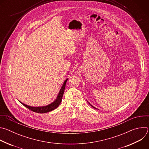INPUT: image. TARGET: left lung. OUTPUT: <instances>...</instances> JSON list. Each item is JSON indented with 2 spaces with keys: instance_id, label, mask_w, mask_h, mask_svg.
Segmentation results:
<instances>
[{
  "instance_id": "8db88e82",
  "label": "left lung",
  "mask_w": 149,
  "mask_h": 149,
  "mask_svg": "<svg viewBox=\"0 0 149 149\" xmlns=\"http://www.w3.org/2000/svg\"><path fill=\"white\" fill-rule=\"evenodd\" d=\"M89 104H90V103H89ZM91 106H92V107H93V105H91ZM94 108H95V107H94Z\"/></svg>"
}]
</instances>
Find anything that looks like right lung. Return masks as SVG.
<instances>
[{"label":"right lung","instance_id":"right-lung-1","mask_svg":"<svg viewBox=\"0 0 149 149\" xmlns=\"http://www.w3.org/2000/svg\"><path fill=\"white\" fill-rule=\"evenodd\" d=\"M68 79H67L64 82L63 84V86L61 87L59 93L58 95V97L56 98V99L55 100V101L54 102H53L52 103H51V104H49L47 106H44V107H31V106L25 105L24 103H22V104H23L25 107H26L27 109H29L30 110L35 112V113H46L49 111H51L52 110H54V109H56L58 106L59 105V104L62 101V98L63 95V93H64V90H65V86H66V83Z\"/></svg>","mask_w":149,"mask_h":149}]
</instances>
